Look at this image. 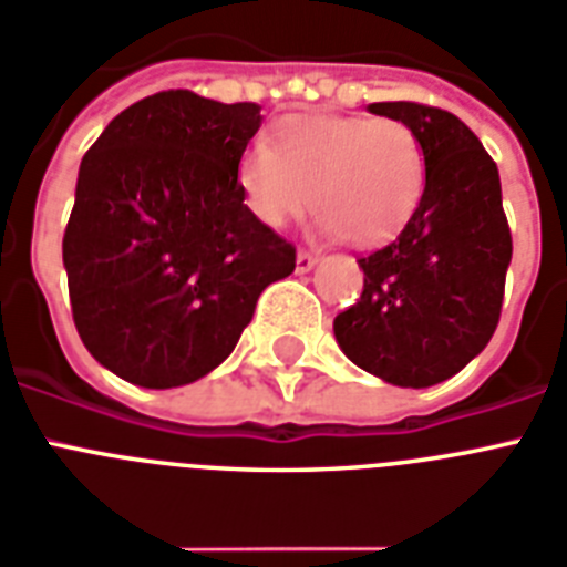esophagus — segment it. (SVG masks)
<instances>
[{
	"label": "esophagus",
	"instance_id": "1",
	"mask_svg": "<svg viewBox=\"0 0 567 567\" xmlns=\"http://www.w3.org/2000/svg\"><path fill=\"white\" fill-rule=\"evenodd\" d=\"M317 265V256L311 250H299L297 252V274H308V270Z\"/></svg>",
	"mask_w": 567,
	"mask_h": 567
}]
</instances>
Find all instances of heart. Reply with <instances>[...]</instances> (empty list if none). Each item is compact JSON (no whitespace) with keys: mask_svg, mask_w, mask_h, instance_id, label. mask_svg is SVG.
Masks as SVG:
<instances>
[{"mask_svg":"<svg viewBox=\"0 0 567 567\" xmlns=\"http://www.w3.org/2000/svg\"><path fill=\"white\" fill-rule=\"evenodd\" d=\"M252 215L279 229L308 206L358 247L393 238L425 188V151L402 118L293 116L279 142L256 140L238 159Z\"/></svg>","mask_w":567,"mask_h":567,"instance_id":"obj_1","label":"heart"}]
</instances>
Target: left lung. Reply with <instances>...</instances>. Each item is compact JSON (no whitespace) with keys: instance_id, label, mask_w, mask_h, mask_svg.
<instances>
[{"instance_id":"left-lung-1","label":"left lung","mask_w":567,"mask_h":567,"mask_svg":"<svg viewBox=\"0 0 567 567\" xmlns=\"http://www.w3.org/2000/svg\"><path fill=\"white\" fill-rule=\"evenodd\" d=\"M370 113L411 124L425 192L402 233L358 259L361 299L334 317V338L361 370L431 388L481 355L501 320L513 236L498 165L449 110L379 101Z\"/></svg>"}]
</instances>
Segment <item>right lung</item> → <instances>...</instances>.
<instances>
[{"mask_svg":"<svg viewBox=\"0 0 567 567\" xmlns=\"http://www.w3.org/2000/svg\"><path fill=\"white\" fill-rule=\"evenodd\" d=\"M259 124L252 101L165 90L122 110L81 159L63 233L69 302L90 355L118 379L148 390L204 379L259 293L297 268V247L238 186Z\"/></svg>","mask_w":567,"mask_h":567,"instance_id":"add662e5","label":"right lung"}]
</instances>
